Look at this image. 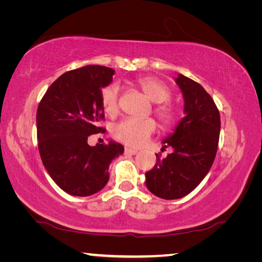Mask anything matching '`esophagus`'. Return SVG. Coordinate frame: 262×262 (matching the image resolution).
<instances>
[{
    "mask_svg": "<svg viewBox=\"0 0 262 262\" xmlns=\"http://www.w3.org/2000/svg\"><path fill=\"white\" fill-rule=\"evenodd\" d=\"M137 152V150L136 149H132V148H128V147H126L125 148V155H136Z\"/></svg>",
    "mask_w": 262,
    "mask_h": 262,
    "instance_id": "obj_1",
    "label": "esophagus"
}]
</instances>
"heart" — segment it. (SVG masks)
Segmentation results:
<instances>
[{
    "label": "heart",
    "instance_id": "obj_1",
    "mask_svg": "<svg viewBox=\"0 0 262 262\" xmlns=\"http://www.w3.org/2000/svg\"><path fill=\"white\" fill-rule=\"evenodd\" d=\"M139 84L150 100L159 104L155 108V112L161 119V121L164 125H171L174 121L173 110L170 106L162 104L170 98L168 88L158 79L150 77L141 78ZM119 95H120V86L117 83L110 84L101 90L100 101L106 114L115 115L118 113ZM155 130H156V123L152 119L127 118L113 127L112 134L114 139L122 143L132 145V147H141L149 140Z\"/></svg>",
    "mask_w": 262,
    "mask_h": 262
}]
</instances>
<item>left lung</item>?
Instances as JSON below:
<instances>
[{"instance_id":"8db88e82","label":"left lung","mask_w":262,"mask_h":262,"mask_svg":"<svg viewBox=\"0 0 262 262\" xmlns=\"http://www.w3.org/2000/svg\"><path fill=\"white\" fill-rule=\"evenodd\" d=\"M174 81L183 94L185 115L162 148L173 151L165 158L156 155V165L145 173L148 189L165 200L184 198L198 187L214 163L221 130L220 112L203 86L181 74Z\"/></svg>"}]
</instances>
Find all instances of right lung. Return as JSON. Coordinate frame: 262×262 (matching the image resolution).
<instances>
[{"label":"right lung","mask_w":262,"mask_h":262,"mask_svg":"<svg viewBox=\"0 0 262 262\" xmlns=\"http://www.w3.org/2000/svg\"><path fill=\"white\" fill-rule=\"evenodd\" d=\"M115 74L104 66L70 70L48 88L37 111L38 147L43 166L61 189L75 196H90L105 187L108 166L123 152L114 141L91 147L88 137L104 133L101 89Z\"/></svg>","instance_id":"right-lung-1"}]
</instances>
